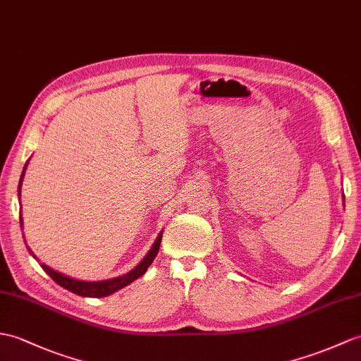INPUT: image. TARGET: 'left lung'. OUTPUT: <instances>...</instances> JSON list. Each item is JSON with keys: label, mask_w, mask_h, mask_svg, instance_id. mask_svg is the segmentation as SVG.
Here are the masks:
<instances>
[{"label": "left lung", "mask_w": 361, "mask_h": 361, "mask_svg": "<svg viewBox=\"0 0 361 361\" xmlns=\"http://www.w3.org/2000/svg\"><path fill=\"white\" fill-rule=\"evenodd\" d=\"M343 197H345V195H343Z\"/></svg>", "instance_id": "obj_1"}]
</instances>
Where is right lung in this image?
Here are the masks:
<instances>
[{
    "label": "right lung",
    "instance_id": "add662e5",
    "mask_svg": "<svg viewBox=\"0 0 361 361\" xmlns=\"http://www.w3.org/2000/svg\"><path fill=\"white\" fill-rule=\"evenodd\" d=\"M27 167V163L26 166H24L23 169V173H21V178H20V184H18V197L21 195V183H23V178H24V171H26ZM20 224L23 228V216H20ZM161 238H163V232H160V235L157 237L155 243L152 245V247H150L149 252L146 254V257L141 259V262L138 263V266L133 267V269L130 272H128L126 275H121V276H116V279H111V280H102V281H81V280H73L71 279V276H66L60 272H56L54 269H50L49 266L46 264H41V267H43L44 272L52 279L56 284H60V286H63L64 289L73 292V294L77 295H81V297H95V298H99V297H107L114 294V292L123 289L124 286H128V284H130L132 281H135L137 279H140L141 275H145L147 267L152 264L154 258L157 257L158 254V249H160V245H161ZM29 249V247H27ZM29 252L32 254V250L29 249ZM33 255V254H32ZM33 258H35V255H33Z\"/></svg>",
    "mask_w": 361,
    "mask_h": 361
}]
</instances>
